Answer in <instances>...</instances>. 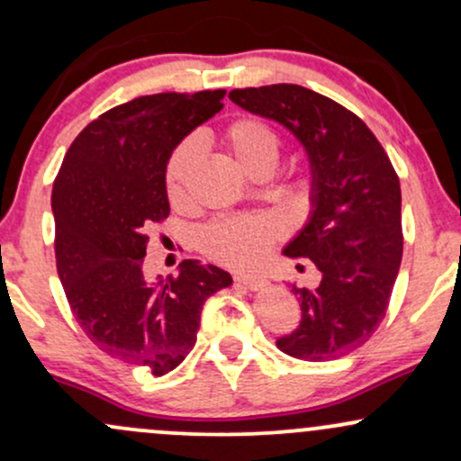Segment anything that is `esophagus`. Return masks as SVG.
Listing matches in <instances>:
<instances>
[{
	"label": "esophagus",
	"instance_id": "obj_1",
	"mask_svg": "<svg viewBox=\"0 0 461 461\" xmlns=\"http://www.w3.org/2000/svg\"><path fill=\"white\" fill-rule=\"evenodd\" d=\"M234 279L238 284L247 285V288H251V290L262 288V285L267 284V279H264L262 275H256V273H234Z\"/></svg>",
	"mask_w": 461,
	"mask_h": 461
}]
</instances>
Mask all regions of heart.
Instances as JSON below:
<instances>
[{"mask_svg":"<svg viewBox=\"0 0 461 461\" xmlns=\"http://www.w3.org/2000/svg\"><path fill=\"white\" fill-rule=\"evenodd\" d=\"M223 145L249 177L260 171H273L279 160V140L275 131L251 116L234 121L223 131ZM197 160L199 151L194 142H184L173 151L167 167V194L171 203L179 205L186 201ZM277 236L279 230L273 221L262 216H245L210 227L203 236V247L212 260L227 267L247 268L262 260Z\"/></svg>","mask_w":461,"mask_h":461,"instance_id":"b5f03b06","label":"heart"}]
</instances>
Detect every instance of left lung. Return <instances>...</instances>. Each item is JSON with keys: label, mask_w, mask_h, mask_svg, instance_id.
Here are the masks:
<instances>
[{"label": "left lung", "mask_w": 461, "mask_h": 461, "mask_svg": "<svg viewBox=\"0 0 461 461\" xmlns=\"http://www.w3.org/2000/svg\"><path fill=\"white\" fill-rule=\"evenodd\" d=\"M230 99L288 130L308 158L310 214L282 253L314 262L321 282L290 284L301 321L275 345L308 362L347 356L385 316L403 256L401 186L390 158L362 119L310 88H236Z\"/></svg>", "instance_id": "obj_1"}]
</instances>
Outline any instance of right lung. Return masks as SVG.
<instances>
[{
	"label": "right lung",
	"mask_w": 461,
	"mask_h": 461,
	"mask_svg": "<svg viewBox=\"0 0 461 461\" xmlns=\"http://www.w3.org/2000/svg\"><path fill=\"white\" fill-rule=\"evenodd\" d=\"M223 97L160 93L116 105L79 131L51 190L58 277L79 327L104 353L156 377L184 362L205 299L231 284L199 260H184L177 277L142 273L147 230L171 212V153Z\"/></svg>",
	"instance_id": "obj_1"
}]
</instances>
